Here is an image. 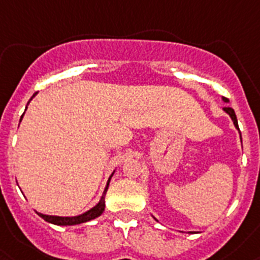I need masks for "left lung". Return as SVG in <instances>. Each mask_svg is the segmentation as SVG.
<instances>
[{"label":"left lung","mask_w":260,"mask_h":260,"mask_svg":"<svg viewBox=\"0 0 260 260\" xmlns=\"http://www.w3.org/2000/svg\"><path fill=\"white\" fill-rule=\"evenodd\" d=\"M222 101H224L225 103H229V99L224 98V96H222ZM222 110H224V111L226 112L228 115H229V116H230V119H232V121H233L234 127H236V129H238V131H239V128H238V120H237L236 112H234V110H233V108H230V107H224V108H222ZM239 137H241V132H239ZM241 140H242V137H241ZM154 220L157 221V218L154 217ZM188 233H189V234H192V233H196V232H188Z\"/></svg>","instance_id":"left-lung-1"}]
</instances>
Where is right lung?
<instances>
[{
	"instance_id": "1",
	"label": "right lung",
	"mask_w": 260,
	"mask_h": 260,
	"mask_svg": "<svg viewBox=\"0 0 260 260\" xmlns=\"http://www.w3.org/2000/svg\"><path fill=\"white\" fill-rule=\"evenodd\" d=\"M35 95H36V94H34L32 98ZM32 98H31L30 101H32ZM30 101H28V103H30ZM28 103H27V105H28ZM26 110H27V107H26ZM23 115L21 116V121H22V117H23ZM114 173H115V170L112 171V174L110 175V178H108L107 184H106L105 191H103L102 196H101V199H99V202L96 203V204L94 205L92 208H90L89 211L83 212V213H81V214H77V216H69V217H62V216H49V214L39 213V212H36V213L39 214L43 220H46L47 222H49V224L58 225V226H71V225H80V224H83V222H87V221H91V220H94V218L99 217V216L103 213V211H105V207H106L105 198H106V193H107L108 186H110V180H111Z\"/></svg>"
}]
</instances>
